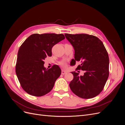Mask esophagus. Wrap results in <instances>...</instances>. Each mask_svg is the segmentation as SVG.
<instances>
[{
    "label": "esophagus",
    "instance_id": "obj_1",
    "mask_svg": "<svg viewBox=\"0 0 125 125\" xmlns=\"http://www.w3.org/2000/svg\"><path fill=\"white\" fill-rule=\"evenodd\" d=\"M67 73V71L65 70H64V69H62V71H61V74H65Z\"/></svg>",
    "mask_w": 125,
    "mask_h": 125
}]
</instances>
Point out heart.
<instances>
[{"instance_id":"1","label":"heart","mask_w":125,"mask_h":125,"mask_svg":"<svg viewBox=\"0 0 125 125\" xmlns=\"http://www.w3.org/2000/svg\"><path fill=\"white\" fill-rule=\"evenodd\" d=\"M62 65H63V66H65V63H63V64H62Z\"/></svg>"}]
</instances>
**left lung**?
Wrapping results in <instances>:
<instances>
[{
  "label": "left lung",
  "mask_w": 125,
  "mask_h": 125,
  "mask_svg": "<svg viewBox=\"0 0 125 125\" xmlns=\"http://www.w3.org/2000/svg\"><path fill=\"white\" fill-rule=\"evenodd\" d=\"M73 46L74 59L70 64L77 61L81 63L77 67L84 71L79 76L75 71L71 72L73 79L69 83L73 92L83 99H90L99 95L103 90L109 76V57L103 42L94 35L87 34H65Z\"/></svg>",
  "instance_id": "1"
}]
</instances>
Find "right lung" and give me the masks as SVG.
Masks as SVG:
<instances>
[{
    "label": "right lung",
    "instance_id": "right-lung-1",
    "mask_svg": "<svg viewBox=\"0 0 125 125\" xmlns=\"http://www.w3.org/2000/svg\"><path fill=\"white\" fill-rule=\"evenodd\" d=\"M65 39L63 34H33L20 47L16 73L23 90L37 97L47 94L61 73L58 65L48 69L43 66L47 56H52V47Z\"/></svg>",
    "mask_w": 125,
    "mask_h": 125
}]
</instances>
